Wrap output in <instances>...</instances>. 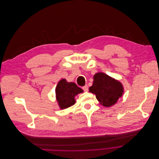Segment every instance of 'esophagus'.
Masks as SVG:
<instances>
[{"label":"esophagus","instance_id":"1","mask_svg":"<svg viewBox=\"0 0 159 159\" xmlns=\"http://www.w3.org/2000/svg\"><path fill=\"white\" fill-rule=\"evenodd\" d=\"M83 89L84 91H88V86L87 85H85L84 86H83Z\"/></svg>","mask_w":159,"mask_h":159}]
</instances>
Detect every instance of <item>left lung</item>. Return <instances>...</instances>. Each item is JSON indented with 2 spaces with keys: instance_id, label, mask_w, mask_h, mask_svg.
I'll return each mask as SVG.
<instances>
[{
  "instance_id": "left-lung-1",
  "label": "left lung",
  "mask_w": 159,
  "mask_h": 159,
  "mask_svg": "<svg viewBox=\"0 0 159 159\" xmlns=\"http://www.w3.org/2000/svg\"><path fill=\"white\" fill-rule=\"evenodd\" d=\"M89 91L96 95L100 105L108 108L116 104L123 96L124 88L118 80L99 72L94 75L93 83L89 87Z\"/></svg>"
}]
</instances>
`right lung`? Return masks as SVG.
Returning a JSON list of instances; mask_svg holds the SVG:
<instances>
[{
    "mask_svg": "<svg viewBox=\"0 0 159 159\" xmlns=\"http://www.w3.org/2000/svg\"><path fill=\"white\" fill-rule=\"evenodd\" d=\"M56 98L61 110H64L73 105L75 103V97L83 90L75 83L68 82L66 79L61 80L55 89Z\"/></svg>",
    "mask_w": 159,
    "mask_h": 159,
    "instance_id": "obj_1",
    "label": "right lung"
}]
</instances>
